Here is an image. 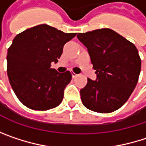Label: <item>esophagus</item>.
<instances>
[{"label":"esophagus","mask_w":146,"mask_h":146,"mask_svg":"<svg viewBox=\"0 0 146 146\" xmlns=\"http://www.w3.org/2000/svg\"><path fill=\"white\" fill-rule=\"evenodd\" d=\"M78 76V74H76V73H72V77L73 78H76Z\"/></svg>","instance_id":"34e87169"}]
</instances>
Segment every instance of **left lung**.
I'll return each instance as SVG.
<instances>
[{
	"mask_svg": "<svg viewBox=\"0 0 146 146\" xmlns=\"http://www.w3.org/2000/svg\"><path fill=\"white\" fill-rule=\"evenodd\" d=\"M77 37L86 46L97 76L96 80L88 78L80 90L83 105L101 113L119 109L139 80L141 60L137 48L110 29L78 33Z\"/></svg>",
	"mask_w": 146,
	"mask_h": 146,
	"instance_id": "1",
	"label": "left lung"
}]
</instances>
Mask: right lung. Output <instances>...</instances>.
Segmentation results:
<instances>
[{
    "label": "right lung",
    "instance_id": "1",
    "mask_svg": "<svg viewBox=\"0 0 146 146\" xmlns=\"http://www.w3.org/2000/svg\"><path fill=\"white\" fill-rule=\"evenodd\" d=\"M76 35L40 24L15 37L7 51V75L15 95L25 106L46 111L62 102L72 74L57 73L50 66L58 62L64 44Z\"/></svg>",
    "mask_w": 146,
    "mask_h": 146
}]
</instances>
